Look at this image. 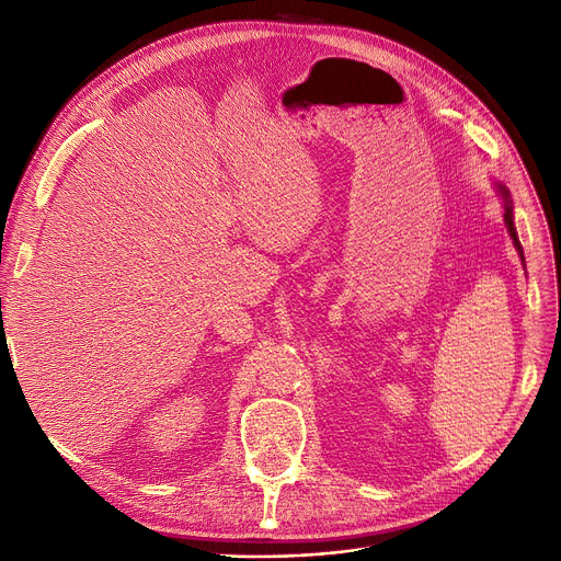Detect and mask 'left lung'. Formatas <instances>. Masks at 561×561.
<instances>
[{
	"instance_id": "8db88e82",
	"label": "left lung",
	"mask_w": 561,
	"mask_h": 561,
	"mask_svg": "<svg viewBox=\"0 0 561 561\" xmlns=\"http://www.w3.org/2000/svg\"><path fill=\"white\" fill-rule=\"evenodd\" d=\"M497 191H500V195H503V202H505V225H507V231H510L512 241H514V245H516V250H518V254L523 259V248H520V241H518V236H516V227H514V206H512V199H510V191L503 184H497Z\"/></svg>"
}]
</instances>
